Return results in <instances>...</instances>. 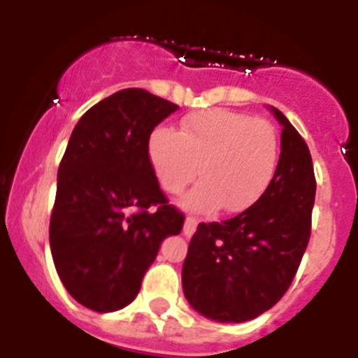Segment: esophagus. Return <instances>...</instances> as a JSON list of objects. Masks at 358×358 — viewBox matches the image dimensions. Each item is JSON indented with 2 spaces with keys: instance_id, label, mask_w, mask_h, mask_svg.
<instances>
[{
  "instance_id": "1",
  "label": "esophagus",
  "mask_w": 358,
  "mask_h": 358,
  "mask_svg": "<svg viewBox=\"0 0 358 358\" xmlns=\"http://www.w3.org/2000/svg\"><path fill=\"white\" fill-rule=\"evenodd\" d=\"M195 227H197V218L195 217H186L185 220V236L194 235Z\"/></svg>"
}]
</instances>
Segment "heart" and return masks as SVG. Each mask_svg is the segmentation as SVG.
Returning a JSON list of instances; mask_svg holds the SVG:
<instances>
[{
	"instance_id": "obj_1",
	"label": "heart",
	"mask_w": 358,
	"mask_h": 358,
	"mask_svg": "<svg viewBox=\"0 0 358 358\" xmlns=\"http://www.w3.org/2000/svg\"><path fill=\"white\" fill-rule=\"evenodd\" d=\"M280 140L271 122L243 113L211 109L186 116L181 132L156 127L148 136V159L166 194L202 177L182 206L194 211H243L274 179Z\"/></svg>"
}]
</instances>
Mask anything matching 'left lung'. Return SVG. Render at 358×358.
I'll return each instance as SVG.
<instances>
[{
	"mask_svg": "<svg viewBox=\"0 0 358 358\" xmlns=\"http://www.w3.org/2000/svg\"><path fill=\"white\" fill-rule=\"evenodd\" d=\"M276 173L258 201L222 222L199 224L182 264V290L204 317L243 322L289 290L312 229L315 176L308 145L285 115Z\"/></svg>",
	"mask_w": 358,
	"mask_h": 358,
	"instance_id": "left-lung-1",
	"label": "left lung"
}]
</instances>
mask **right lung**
Listing matches in <instances>:
<instances>
[{
  "mask_svg": "<svg viewBox=\"0 0 358 358\" xmlns=\"http://www.w3.org/2000/svg\"><path fill=\"white\" fill-rule=\"evenodd\" d=\"M179 107L131 87L91 107L59 164L50 218L53 264L73 299L115 312L138 296L185 215L169 204L148 159V136Z\"/></svg>",
  "mask_w": 358,
  "mask_h": 358,
  "instance_id": "1",
  "label": "right lung"
}]
</instances>
